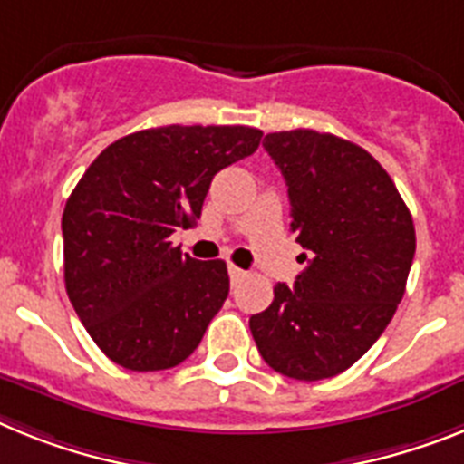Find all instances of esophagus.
Instances as JSON below:
<instances>
[{
	"label": "esophagus",
	"instance_id": "esophagus-1",
	"mask_svg": "<svg viewBox=\"0 0 464 464\" xmlns=\"http://www.w3.org/2000/svg\"><path fill=\"white\" fill-rule=\"evenodd\" d=\"M228 276H231V283L236 285V283H240V280H243L247 274H245L243 268L233 266V264H231V266H228Z\"/></svg>",
	"mask_w": 464,
	"mask_h": 464
}]
</instances>
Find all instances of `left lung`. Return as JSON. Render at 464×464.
Masks as SVG:
<instances>
[{
	"label": "left lung",
	"mask_w": 464,
	"mask_h": 464,
	"mask_svg": "<svg viewBox=\"0 0 464 464\" xmlns=\"http://www.w3.org/2000/svg\"><path fill=\"white\" fill-rule=\"evenodd\" d=\"M287 184L292 231L306 268L278 283L250 318L276 372L325 380L352 368L384 333L406 292L415 226L394 181L368 150L314 130L266 134Z\"/></svg>",
	"instance_id": "8db88e82"
}]
</instances>
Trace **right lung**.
Masks as SVG:
<instances>
[{"label": "right lung", "mask_w": 464, "mask_h": 464, "mask_svg": "<svg viewBox=\"0 0 464 464\" xmlns=\"http://www.w3.org/2000/svg\"><path fill=\"white\" fill-rule=\"evenodd\" d=\"M255 127H155L93 160L63 209L65 290L92 340L127 371L174 368L228 297L226 262L169 236L200 219L214 174L259 148Z\"/></svg>", "instance_id": "right-lung-1"}]
</instances>
